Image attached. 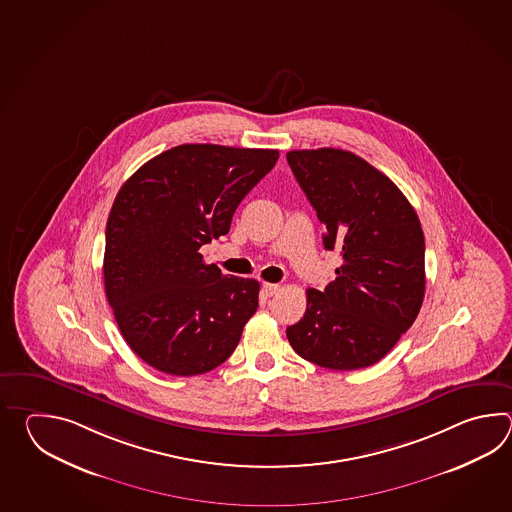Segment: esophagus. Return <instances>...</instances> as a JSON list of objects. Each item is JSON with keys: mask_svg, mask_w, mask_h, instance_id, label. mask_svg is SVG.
Returning <instances> with one entry per match:
<instances>
[{"mask_svg": "<svg viewBox=\"0 0 512 512\" xmlns=\"http://www.w3.org/2000/svg\"><path fill=\"white\" fill-rule=\"evenodd\" d=\"M261 291H263L265 296H274V294L280 291V285H278V283H263V285H261Z\"/></svg>", "mask_w": 512, "mask_h": 512, "instance_id": "1", "label": "esophagus"}]
</instances>
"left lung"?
<instances>
[{"label": "left lung", "mask_w": 512, "mask_h": 512, "mask_svg": "<svg viewBox=\"0 0 512 512\" xmlns=\"http://www.w3.org/2000/svg\"><path fill=\"white\" fill-rule=\"evenodd\" d=\"M287 163L342 265L287 327L294 351L327 370L373 366L414 324L425 298V234L390 177L337 148L293 150Z\"/></svg>", "instance_id": "1"}]
</instances>
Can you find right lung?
<instances>
[{
  "mask_svg": "<svg viewBox=\"0 0 512 512\" xmlns=\"http://www.w3.org/2000/svg\"><path fill=\"white\" fill-rule=\"evenodd\" d=\"M278 150L181 144L122 185L109 212L104 287L124 340L177 377L218 368L258 309L260 283L223 276L199 249L230 230Z\"/></svg>",
  "mask_w": 512,
  "mask_h": 512,
  "instance_id": "right-lung-1",
  "label": "right lung"
}]
</instances>
